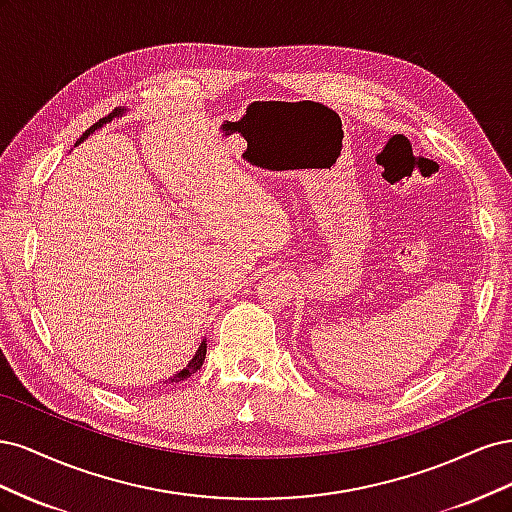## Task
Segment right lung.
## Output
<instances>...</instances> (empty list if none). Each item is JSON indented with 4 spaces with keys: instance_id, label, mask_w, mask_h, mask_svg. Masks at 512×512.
<instances>
[{
    "instance_id": "right-lung-1",
    "label": "right lung",
    "mask_w": 512,
    "mask_h": 512,
    "mask_svg": "<svg viewBox=\"0 0 512 512\" xmlns=\"http://www.w3.org/2000/svg\"><path fill=\"white\" fill-rule=\"evenodd\" d=\"M123 111H126V108H121V106H119V108H115L113 113H108L106 117H102L100 121H96L94 126H91L89 130H85V132H83V136L79 138V141H76V145L83 143L89 134H94L98 128H102V126H104V123L113 121L115 117H121V115H123ZM205 354H207V342L203 339V344L198 346V350H196V354H194V359H192L188 365H185V369H181L179 374H175L173 378H168V380H166V384H175V382H181V380H185V378H190L192 374H196V371H198L200 367H203V363H205Z\"/></svg>"
}]
</instances>
